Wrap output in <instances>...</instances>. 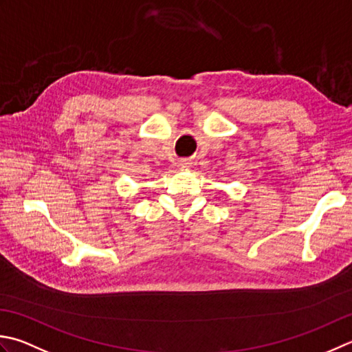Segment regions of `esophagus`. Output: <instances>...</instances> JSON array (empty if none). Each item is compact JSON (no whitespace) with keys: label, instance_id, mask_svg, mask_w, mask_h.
<instances>
[{"label":"esophagus","instance_id":"1","mask_svg":"<svg viewBox=\"0 0 352 352\" xmlns=\"http://www.w3.org/2000/svg\"><path fill=\"white\" fill-rule=\"evenodd\" d=\"M188 164H189V163H188V162H184V160H183V162H180V166H182V168H188Z\"/></svg>","mask_w":352,"mask_h":352}]
</instances>
